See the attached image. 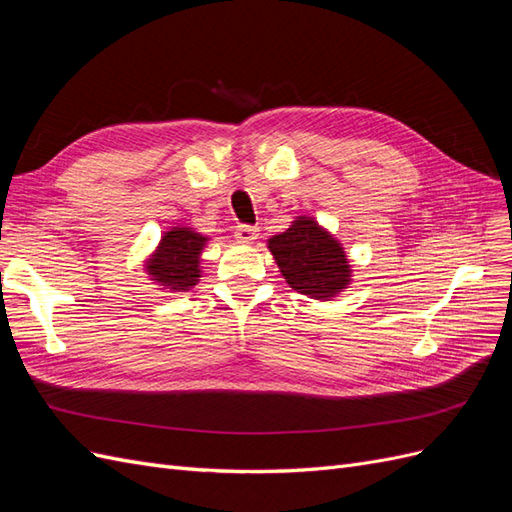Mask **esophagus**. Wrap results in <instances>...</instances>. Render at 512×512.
Instances as JSON below:
<instances>
[{
    "label": "esophagus",
    "mask_w": 512,
    "mask_h": 512,
    "mask_svg": "<svg viewBox=\"0 0 512 512\" xmlns=\"http://www.w3.org/2000/svg\"><path fill=\"white\" fill-rule=\"evenodd\" d=\"M235 239H237L239 243H254V241L258 239V228H256V226H247V224L237 226Z\"/></svg>",
    "instance_id": "34e87169"
}]
</instances>
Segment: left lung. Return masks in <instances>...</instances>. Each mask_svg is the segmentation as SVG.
I'll return each mask as SVG.
<instances>
[{
    "label": "left lung",
    "instance_id": "8db88e82",
    "mask_svg": "<svg viewBox=\"0 0 512 512\" xmlns=\"http://www.w3.org/2000/svg\"><path fill=\"white\" fill-rule=\"evenodd\" d=\"M267 245L292 290L307 294L309 299L331 301L348 288L352 269L344 247L314 218L299 215Z\"/></svg>",
    "mask_w": 512,
    "mask_h": 512
}]
</instances>
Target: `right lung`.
Here are the masks:
<instances>
[{
	"mask_svg": "<svg viewBox=\"0 0 512 512\" xmlns=\"http://www.w3.org/2000/svg\"><path fill=\"white\" fill-rule=\"evenodd\" d=\"M207 237L188 226H173L166 230L156 252L145 260V271L153 284L166 292H185L198 284L200 254Z\"/></svg>",
	"mask_w": 512,
	"mask_h": 512,
	"instance_id": "1",
	"label": "right lung"
}]
</instances>
